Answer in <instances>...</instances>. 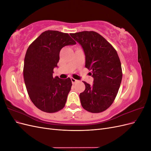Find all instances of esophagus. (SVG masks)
Returning a JSON list of instances; mask_svg holds the SVG:
<instances>
[{"mask_svg":"<svg viewBox=\"0 0 151 151\" xmlns=\"http://www.w3.org/2000/svg\"><path fill=\"white\" fill-rule=\"evenodd\" d=\"M71 81H72V83L73 84H75L76 83H77V82L78 81L75 79H74V78H72H72H71Z\"/></svg>","mask_w":151,"mask_h":151,"instance_id":"1","label":"esophagus"}]
</instances>
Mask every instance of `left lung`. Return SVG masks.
<instances>
[{"instance_id": "1", "label": "left lung", "mask_w": 151, "mask_h": 151, "mask_svg": "<svg viewBox=\"0 0 151 151\" xmlns=\"http://www.w3.org/2000/svg\"><path fill=\"white\" fill-rule=\"evenodd\" d=\"M83 47L85 67L91 70L94 78L91 86L86 82V89L79 95L82 106L88 111L100 113L111 106L119 90L122 70L115 49L101 35L95 31L70 33Z\"/></svg>"}]
</instances>
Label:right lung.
I'll return each mask as SVG.
<instances>
[{
	"label": "right lung",
	"mask_w": 151,
	"mask_h": 151,
	"mask_svg": "<svg viewBox=\"0 0 151 151\" xmlns=\"http://www.w3.org/2000/svg\"><path fill=\"white\" fill-rule=\"evenodd\" d=\"M76 44L68 33L58 31H44L27 50L23 76L31 101L40 110L47 113L60 111L67 101L72 82L69 77H53L61 49Z\"/></svg>",
	"instance_id": "add662e5"
}]
</instances>
